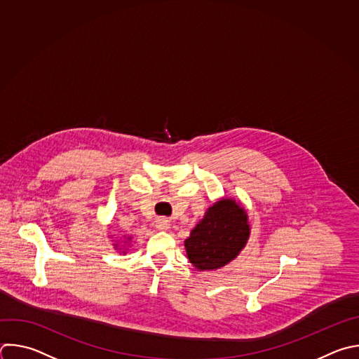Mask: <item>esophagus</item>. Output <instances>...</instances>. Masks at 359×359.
<instances>
[{"label":"esophagus","mask_w":359,"mask_h":359,"mask_svg":"<svg viewBox=\"0 0 359 359\" xmlns=\"http://www.w3.org/2000/svg\"><path fill=\"white\" fill-rule=\"evenodd\" d=\"M169 221L168 219H158V222H156V226L159 228V229H162V231H165V229H168L169 228Z\"/></svg>","instance_id":"1"}]
</instances>
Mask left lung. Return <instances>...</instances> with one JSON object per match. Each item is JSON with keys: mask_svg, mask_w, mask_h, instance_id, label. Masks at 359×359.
I'll use <instances>...</instances> for the list:
<instances>
[{"mask_svg": "<svg viewBox=\"0 0 359 359\" xmlns=\"http://www.w3.org/2000/svg\"><path fill=\"white\" fill-rule=\"evenodd\" d=\"M248 214L232 198L214 203L184 241L189 261L198 271H212L235 259L250 238Z\"/></svg>", "mask_w": 359, "mask_h": 359, "instance_id": "left-lung-1", "label": "left lung"}]
</instances>
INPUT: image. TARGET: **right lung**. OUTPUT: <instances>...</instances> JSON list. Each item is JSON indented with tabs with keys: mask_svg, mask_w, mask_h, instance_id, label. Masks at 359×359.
I'll return each instance as SVG.
<instances>
[{
	"mask_svg": "<svg viewBox=\"0 0 359 359\" xmlns=\"http://www.w3.org/2000/svg\"><path fill=\"white\" fill-rule=\"evenodd\" d=\"M130 240H131V238H128V241H130ZM114 245H115V248H118V244H114ZM123 252H124V251H123ZM124 254H126V252H124Z\"/></svg>",
	"mask_w": 359,
	"mask_h": 359,
	"instance_id": "1",
	"label": "right lung"
}]
</instances>
